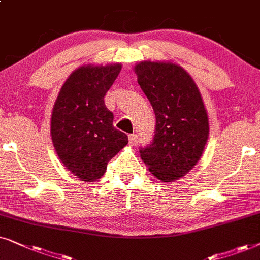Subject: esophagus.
I'll return each mask as SVG.
<instances>
[{"instance_id":"34e87169","label":"esophagus","mask_w":260,"mask_h":260,"mask_svg":"<svg viewBox=\"0 0 260 260\" xmlns=\"http://www.w3.org/2000/svg\"><path fill=\"white\" fill-rule=\"evenodd\" d=\"M128 139H129L131 145H136L137 140H138V136H137V134H131V136L128 137Z\"/></svg>"}]
</instances>
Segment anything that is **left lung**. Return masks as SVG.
Returning a JSON list of instances; mask_svg holds the SVG:
<instances>
[{
	"label": "left lung",
	"instance_id": "left-lung-1",
	"mask_svg": "<svg viewBox=\"0 0 260 260\" xmlns=\"http://www.w3.org/2000/svg\"><path fill=\"white\" fill-rule=\"evenodd\" d=\"M134 71L155 114L152 143L140 157L159 181L174 182L200 160L209 121L200 90L184 69L170 61H141Z\"/></svg>",
	"mask_w": 260,
	"mask_h": 260
}]
</instances>
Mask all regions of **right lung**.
Listing matches in <instances>:
<instances>
[{
  "instance_id": "right-lung-1",
  "label": "right lung",
  "mask_w": 260,
  "mask_h": 260,
  "mask_svg": "<svg viewBox=\"0 0 260 260\" xmlns=\"http://www.w3.org/2000/svg\"><path fill=\"white\" fill-rule=\"evenodd\" d=\"M121 71V64L83 65L61 86L51 116V137L63 165L84 182L98 181L107 164L128 144L113 126L105 95Z\"/></svg>"
}]
</instances>
